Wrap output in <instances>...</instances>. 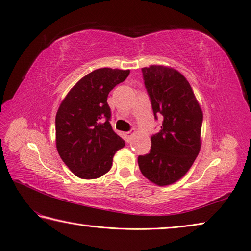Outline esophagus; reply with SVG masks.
<instances>
[{"label":"esophagus","mask_w":251,"mask_h":251,"mask_svg":"<svg viewBox=\"0 0 251 251\" xmlns=\"http://www.w3.org/2000/svg\"><path fill=\"white\" fill-rule=\"evenodd\" d=\"M131 135H132V132L131 131H127V132H125L124 133V136H125V140H126V142H130V137H131Z\"/></svg>","instance_id":"1"}]
</instances>
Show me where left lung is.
<instances>
[{"mask_svg": "<svg viewBox=\"0 0 251 251\" xmlns=\"http://www.w3.org/2000/svg\"><path fill=\"white\" fill-rule=\"evenodd\" d=\"M143 79L154 119L163 121L151 136L148 154L137 157L142 174L157 185H168L189 171L200 150L201 108L188 80L163 66L143 68Z\"/></svg>", "mask_w": 251, "mask_h": 251, "instance_id": "1", "label": "left lung"}]
</instances>
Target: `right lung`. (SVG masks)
Returning a JSON list of instances; mask_svg holds the SVG:
<instances>
[{
  "label": "right lung",
  "instance_id": "obj_1",
  "mask_svg": "<svg viewBox=\"0 0 251 251\" xmlns=\"http://www.w3.org/2000/svg\"><path fill=\"white\" fill-rule=\"evenodd\" d=\"M130 71L95 70L74 85L61 102L55 119L56 147L76 176L94 179L107 173L115 153L125 142L111 127L109 92Z\"/></svg>",
  "mask_w": 251,
  "mask_h": 251
}]
</instances>
